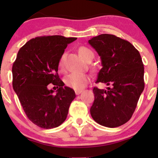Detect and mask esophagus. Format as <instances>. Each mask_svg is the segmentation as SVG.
I'll return each instance as SVG.
<instances>
[{"instance_id": "esophagus-1", "label": "esophagus", "mask_w": 158, "mask_h": 158, "mask_svg": "<svg viewBox=\"0 0 158 158\" xmlns=\"http://www.w3.org/2000/svg\"><path fill=\"white\" fill-rule=\"evenodd\" d=\"M82 92V90H76L75 91V92H76V95H79V94H80Z\"/></svg>"}]
</instances>
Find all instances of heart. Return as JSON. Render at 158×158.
I'll list each match as a JSON object with an SVG mask.
<instances>
[{
    "mask_svg": "<svg viewBox=\"0 0 158 158\" xmlns=\"http://www.w3.org/2000/svg\"><path fill=\"white\" fill-rule=\"evenodd\" d=\"M79 55L84 59L85 60H89L90 58H93L94 53L90 49L85 47H80L78 49ZM59 66L60 68L63 67V56L61 57L59 63ZM89 75L84 74V73H72L68 74L66 77L64 78V82L67 86L76 90H80V89L85 88V85L88 84L89 82Z\"/></svg>",
    "mask_w": 158,
    "mask_h": 158,
    "instance_id": "b5f03b06",
    "label": "heart"
}]
</instances>
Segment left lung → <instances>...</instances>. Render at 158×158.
I'll use <instances>...</instances> for the list:
<instances>
[{"label":"left lung","instance_id":"obj_1","mask_svg":"<svg viewBox=\"0 0 158 158\" xmlns=\"http://www.w3.org/2000/svg\"><path fill=\"white\" fill-rule=\"evenodd\" d=\"M89 44L98 52L102 66L96 82L110 85L106 90L94 87L90 114L103 126H121L130 120L144 89L141 55L131 43L114 35H98Z\"/></svg>","mask_w":158,"mask_h":158}]
</instances>
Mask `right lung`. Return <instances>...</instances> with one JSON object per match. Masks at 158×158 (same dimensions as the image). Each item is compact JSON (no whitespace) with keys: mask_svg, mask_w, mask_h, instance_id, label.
<instances>
[{"mask_svg":"<svg viewBox=\"0 0 158 158\" xmlns=\"http://www.w3.org/2000/svg\"><path fill=\"white\" fill-rule=\"evenodd\" d=\"M76 39L60 35L33 38L20 49L13 64V89L28 118L42 128L60 126L76 97L57 72L65 49ZM50 83L58 88L56 94L48 89Z\"/></svg>","mask_w":158,"mask_h":158,"instance_id":"1","label":"right lung"}]
</instances>
